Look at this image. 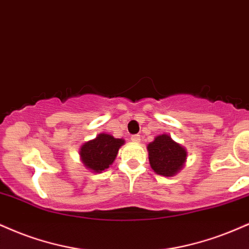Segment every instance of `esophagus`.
I'll list each match as a JSON object with an SVG mask.
<instances>
[{
  "mask_svg": "<svg viewBox=\"0 0 249 249\" xmlns=\"http://www.w3.org/2000/svg\"><path fill=\"white\" fill-rule=\"evenodd\" d=\"M131 140H132L133 142H140V136H139V134H133V136L131 137Z\"/></svg>",
  "mask_w": 249,
  "mask_h": 249,
  "instance_id": "obj_1",
  "label": "esophagus"
}]
</instances>
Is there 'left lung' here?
Wrapping results in <instances>:
<instances>
[{"label": "left lung", "mask_w": 249, "mask_h": 249, "mask_svg": "<svg viewBox=\"0 0 249 249\" xmlns=\"http://www.w3.org/2000/svg\"><path fill=\"white\" fill-rule=\"evenodd\" d=\"M148 159L152 169L159 175L174 176L183 168L187 151L175 142L168 134H160L147 145Z\"/></svg>", "instance_id": "1"}]
</instances>
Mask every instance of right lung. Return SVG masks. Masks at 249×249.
I'll return each mask as SVG.
<instances>
[{
    "instance_id": "1",
    "label": "right lung",
    "mask_w": 249,
    "mask_h": 249,
    "mask_svg": "<svg viewBox=\"0 0 249 249\" xmlns=\"http://www.w3.org/2000/svg\"><path fill=\"white\" fill-rule=\"evenodd\" d=\"M122 145H124L123 139H117L107 133H100L95 139L81 146V160L86 168L94 173H102L112 164Z\"/></svg>"
}]
</instances>
